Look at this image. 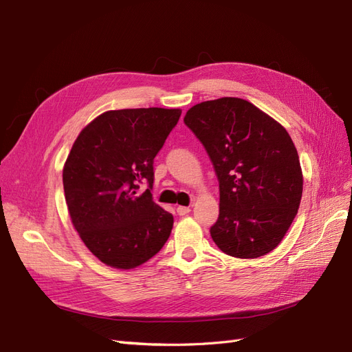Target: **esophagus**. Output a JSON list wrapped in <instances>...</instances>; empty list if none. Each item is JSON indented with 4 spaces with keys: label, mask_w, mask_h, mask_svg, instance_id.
I'll list each match as a JSON object with an SVG mask.
<instances>
[{
    "label": "esophagus",
    "mask_w": 352,
    "mask_h": 352,
    "mask_svg": "<svg viewBox=\"0 0 352 352\" xmlns=\"http://www.w3.org/2000/svg\"><path fill=\"white\" fill-rule=\"evenodd\" d=\"M176 211H177L179 216H186V214H189L190 208H189V207H184V206H179V207L176 208Z\"/></svg>",
    "instance_id": "esophagus-1"
}]
</instances>
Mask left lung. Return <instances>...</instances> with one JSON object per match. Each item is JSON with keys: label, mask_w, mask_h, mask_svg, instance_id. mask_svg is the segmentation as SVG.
<instances>
[{"label": "left lung", "mask_w": 352, "mask_h": 352, "mask_svg": "<svg viewBox=\"0 0 352 352\" xmlns=\"http://www.w3.org/2000/svg\"><path fill=\"white\" fill-rule=\"evenodd\" d=\"M184 122L204 145L219 180L212 241L236 258L273 251L302 197L300 157L289 133L254 104L232 97L194 105Z\"/></svg>", "instance_id": "1"}]
</instances>
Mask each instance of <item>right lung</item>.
I'll use <instances>...</instances> for the list:
<instances>
[{
  "instance_id": "add662e5",
  "label": "right lung",
  "mask_w": 352,
  "mask_h": 352,
  "mask_svg": "<svg viewBox=\"0 0 352 352\" xmlns=\"http://www.w3.org/2000/svg\"><path fill=\"white\" fill-rule=\"evenodd\" d=\"M179 109L105 111L74 141L63 168L74 229L104 264L133 269L163 248L173 216L153 201L154 158L177 124ZM148 184L144 195L137 194Z\"/></svg>"
}]
</instances>
